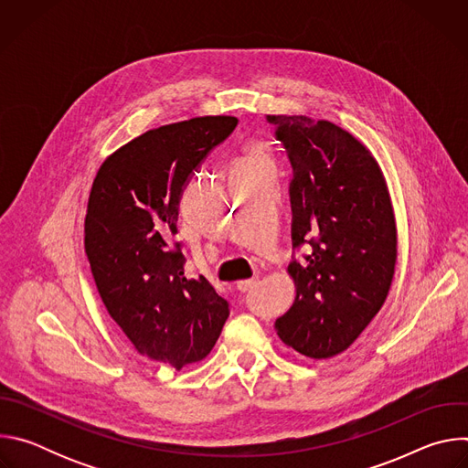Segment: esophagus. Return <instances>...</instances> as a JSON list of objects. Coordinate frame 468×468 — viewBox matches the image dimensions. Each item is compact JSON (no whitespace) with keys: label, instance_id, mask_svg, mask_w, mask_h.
Returning <instances> with one entry per match:
<instances>
[{"label":"esophagus","instance_id":"1","mask_svg":"<svg viewBox=\"0 0 468 468\" xmlns=\"http://www.w3.org/2000/svg\"><path fill=\"white\" fill-rule=\"evenodd\" d=\"M257 283H259V278H251V280H242V282H237V289H239L240 292H246V291L253 289V287H255Z\"/></svg>","mask_w":468,"mask_h":468}]
</instances>
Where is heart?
Segmentation results:
<instances>
[{
	"label": "heart",
	"instance_id": "heart-1",
	"mask_svg": "<svg viewBox=\"0 0 468 468\" xmlns=\"http://www.w3.org/2000/svg\"><path fill=\"white\" fill-rule=\"evenodd\" d=\"M262 166H271V155H269V148L261 143H253L248 148L246 155L237 165V168H242V170L262 168Z\"/></svg>",
	"mask_w": 468,
	"mask_h": 468
}]
</instances>
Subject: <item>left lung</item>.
<instances>
[{"instance_id":"1","label":"left lung","mask_w":468,"mask_h":468,"mask_svg":"<svg viewBox=\"0 0 468 468\" xmlns=\"http://www.w3.org/2000/svg\"><path fill=\"white\" fill-rule=\"evenodd\" d=\"M294 170L292 246L296 287L274 324L280 339L311 359L348 350L383 307L396 272L398 233L385 176L352 133L327 120L266 116Z\"/></svg>"}]
</instances>
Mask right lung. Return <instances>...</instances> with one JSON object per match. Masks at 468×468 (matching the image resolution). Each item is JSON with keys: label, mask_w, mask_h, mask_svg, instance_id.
I'll return each instance as SVG.
<instances>
[{"label": "right lung", "mask_w": 468, "mask_h": 468, "mask_svg": "<svg viewBox=\"0 0 468 468\" xmlns=\"http://www.w3.org/2000/svg\"><path fill=\"white\" fill-rule=\"evenodd\" d=\"M237 123L197 116L150 129L103 161L89 196L85 253L100 298L141 356L176 370L206 359L229 316L204 276H185L172 239L185 185Z\"/></svg>", "instance_id": "1"}]
</instances>
